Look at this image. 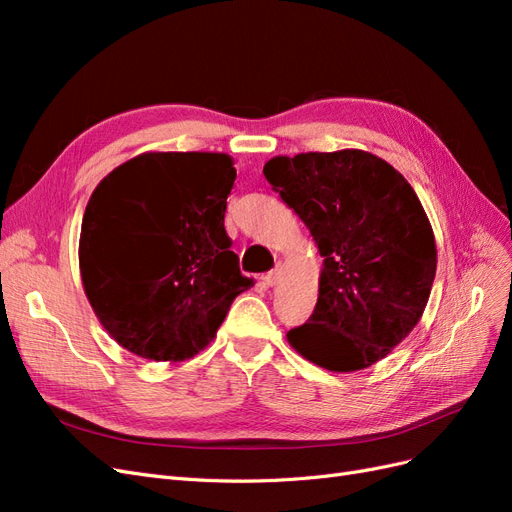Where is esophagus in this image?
<instances>
[{
    "label": "esophagus",
    "instance_id": "34e87169",
    "mask_svg": "<svg viewBox=\"0 0 512 512\" xmlns=\"http://www.w3.org/2000/svg\"><path fill=\"white\" fill-rule=\"evenodd\" d=\"M280 277H282V265H275V269L265 275V282H267L269 286H275L277 282H280Z\"/></svg>",
    "mask_w": 512,
    "mask_h": 512
}]
</instances>
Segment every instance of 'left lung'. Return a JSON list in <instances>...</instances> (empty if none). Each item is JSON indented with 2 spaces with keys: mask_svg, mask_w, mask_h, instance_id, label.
<instances>
[{
  "mask_svg": "<svg viewBox=\"0 0 512 512\" xmlns=\"http://www.w3.org/2000/svg\"><path fill=\"white\" fill-rule=\"evenodd\" d=\"M262 173L324 256L314 314L288 344L339 374L378 363L421 320L436 277V237L412 185L363 149L275 156Z\"/></svg>",
  "mask_w": 512,
  "mask_h": 512,
  "instance_id": "left-lung-1",
  "label": "left lung"
}]
</instances>
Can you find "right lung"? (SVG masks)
I'll return each instance as SVG.
<instances>
[{
    "label": "right lung",
    "instance_id": "add662e5",
    "mask_svg": "<svg viewBox=\"0 0 512 512\" xmlns=\"http://www.w3.org/2000/svg\"><path fill=\"white\" fill-rule=\"evenodd\" d=\"M232 164L228 153L147 151L111 170L89 198L83 288L108 335L141 359H192L252 286L224 230Z\"/></svg>",
    "mask_w": 512,
    "mask_h": 512
}]
</instances>
